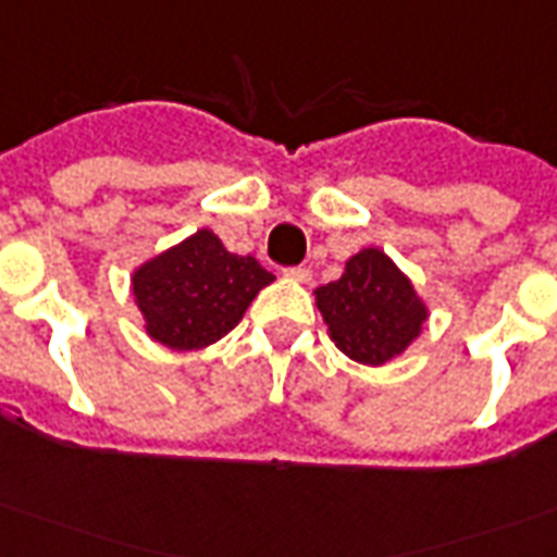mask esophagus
<instances>
[{"label": "esophagus", "instance_id": "34e87169", "mask_svg": "<svg viewBox=\"0 0 557 557\" xmlns=\"http://www.w3.org/2000/svg\"><path fill=\"white\" fill-rule=\"evenodd\" d=\"M284 275H287V278H294V282H302V284L311 282V270H308V267H290V270H284Z\"/></svg>", "mask_w": 557, "mask_h": 557}]
</instances>
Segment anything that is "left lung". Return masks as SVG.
<instances>
[{"mask_svg": "<svg viewBox=\"0 0 557 557\" xmlns=\"http://www.w3.org/2000/svg\"><path fill=\"white\" fill-rule=\"evenodd\" d=\"M314 296L335 347L373 368L407 350L428 320L412 282L380 249L352 255L338 282L323 284Z\"/></svg>", "mask_w": 557, "mask_h": 557, "instance_id": "1", "label": "left lung"}]
</instances>
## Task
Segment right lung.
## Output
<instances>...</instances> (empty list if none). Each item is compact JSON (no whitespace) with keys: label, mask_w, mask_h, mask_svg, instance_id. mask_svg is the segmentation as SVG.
I'll use <instances>...</instances> for the list:
<instances>
[{"label":"right lung","mask_w":557,"mask_h":557,"mask_svg":"<svg viewBox=\"0 0 557 557\" xmlns=\"http://www.w3.org/2000/svg\"><path fill=\"white\" fill-rule=\"evenodd\" d=\"M273 278L251 255H231L213 231L201 228L141 263L133 296L150 338L169 350H201L228 335Z\"/></svg>","instance_id":"1"}]
</instances>
